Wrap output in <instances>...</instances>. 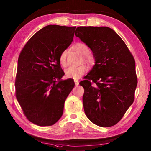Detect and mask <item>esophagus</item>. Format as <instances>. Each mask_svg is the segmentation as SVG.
Here are the masks:
<instances>
[{"instance_id": "obj_1", "label": "esophagus", "mask_w": 151, "mask_h": 151, "mask_svg": "<svg viewBox=\"0 0 151 151\" xmlns=\"http://www.w3.org/2000/svg\"><path fill=\"white\" fill-rule=\"evenodd\" d=\"M75 86H78L79 84L78 81H77V80H75Z\"/></svg>"}]
</instances>
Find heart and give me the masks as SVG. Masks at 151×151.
Returning a JSON list of instances; mask_svg holds the SVG:
<instances>
[{"mask_svg": "<svg viewBox=\"0 0 151 151\" xmlns=\"http://www.w3.org/2000/svg\"><path fill=\"white\" fill-rule=\"evenodd\" d=\"M74 50L79 54L84 55V58L86 61L89 62H92L93 61V58L89 53V47L87 45L83 43H76L73 46ZM67 52L65 50L60 54L59 57V61L61 65L65 66L67 64ZM88 70V67L86 65H81L76 67L70 66L65 70V76L68 78L78 79L86 73Z\"/></svg>", "mask_w": 151, "mask_h": 151, "instance_id": "heart-1", "label": "heart"}]
</instances>
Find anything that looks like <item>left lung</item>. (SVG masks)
<instances>
[{"mask_svg": "<svg viewBox=\"0 0 151 151\" xmlns=\"http://www.w3.org/2000/svg\"><path fill=\"white\" fill-rule=\"evenodd\" d=\"M75 35L91 50L95 59V65L80 82L84 88L85 114L99 127L114 126L134 100L137 84L135 60L110 28L79 27Z\"/></svg>", "mask_w": 151, "mask_h": 151, "instance_id": "8db88e82", "label": "left lung"}]
</instances>
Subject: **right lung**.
I'll return each mask as SVG.
<instances>
[{
	"mask_svg": "<svg viewBox=\"0 0 151 151\" xmlns=\"http://www.w3.org/2000/svg\"><path fill=\"white\" fill-rule=\"evenodd\" d=\"M76 27L50 24L35 34L18 59L16 97L25 116L38 126L58 121L64 102L75 86L65 75L59 57L72 43Z\"/></svg>",
	"mask_w": 151,
	"mask_h": 151,
	"instance_id": "1",
	"label": "right lung"
}]
</instances>
